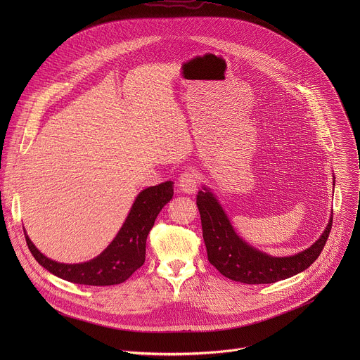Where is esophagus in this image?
<instances>
[{
	"mask_svg": "<svg viewBox=\"0 0 360 360\" xmlns=\"http://www.w3.org/2000/svg\"><path fill=\"white\" fill-rule=\"evenodd\" d=\"M178 186L185 193H195L198 189V176L191 171H185L181 174L178 179Z\"/></svg>",
	"mask_w": 360,
	"mask_h": 360,
	"instance_id": "obj_1",
	"label": "esophagus"
}]
</instances>
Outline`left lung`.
Returning a JSON list of instances; mask_svg holds the SVG:
<instances>
[{
  "label": "left lung",
  "mask_w": 360,
  "mask_h": 360,
  "mask_svg": "<svg viewBox=\"0 0 360 360\" xmlns=\"http://www.w3.org/2000/svg\"><path fill=\"white\" fill-rule=\"evenodd\" d=\"M196 205L200 214L208 261L224 276L248 285L275 283L309 268L321 255L333 221L332 214L323 233L304 250L292 256H271L250 246L235 232L228 215L210 188L203 186L198 192Z\"/></svg>",
  "instance_id": "8db88e82"
}]
</instances>
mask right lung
<instances>
[{"mask_svg": "<svg viewBox=\"0 0 360 360\" xmlns=\"http://www.w3.org/2000/svg\"><path fill=\"white\" fill-rule=\"evenodd\" d=\"M172 196V181L141 191L114 240L104 252L88 262L60 264L46 258L35 248L24 229L25 240L35 261L48 272L64 281L91 286L118 285L143 265L148 233Z\"/></svg>", "mask_w": 360, "mask_h": 360, "instance_id": "right-lung-1", "label": "right lung"}]
</instances>
